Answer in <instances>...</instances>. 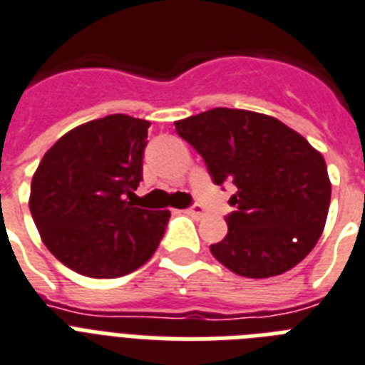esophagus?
Wrapping results in <instances>:
<instances>
[{
	"label": "esophagus",
	"mask_w": 365,
	"mask_h": 365,
	"mask_svg": "<svg viewBox=\"0 0 365 365\" xmlns=\"http://www.w3.org/2000/svg\"><path fill=\"white\" fill-rule=\"evenodd\" d=\"M185 213H187V215H191V217H202L204 210H202V206L195 204V206H191V208L185 210Z\"/></svg>",
	"instance_id": "34e87169"
}]
</instances>
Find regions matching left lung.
<instances>
[{
	"mask_svg": "<svg viewBox=\"0 0 365 365\" xmlns=\"http://www.w3.org/2000/svg\"><path fill=\"white\" fill-rule=\"evenodd\" d=\"M200 155L215 185L234 183L229 232L210 251L234 274H285L321 238L331 185L324 157L272 115L212 108L174 123Z\"/></svg>",
	"mask_w": 365,
	"mask_h": 365,
	"instance_id": "obj_1",
	"label": "left lung"
}]
</instances>
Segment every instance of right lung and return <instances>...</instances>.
I'll use <instances>...</instances> for the list:
<instances>
[{
	"label": "right lung",
	"instance_id": "obj_1",
	"mask_svg": "<svg viewBox=\"0 0 365 365\" xmlns=\"http://www.w3.org/2000/svg\"><path fill=\"white\" fill-rule=\"evenodd\" d=\"M150 121L110 114L63 135L31 180L29 212L59 262L97 279L121 277L152 259L168 210L135 206Z\"/></svg>",
	"mask_w": 365,
	"mask_h": 365
}]
</instances>
